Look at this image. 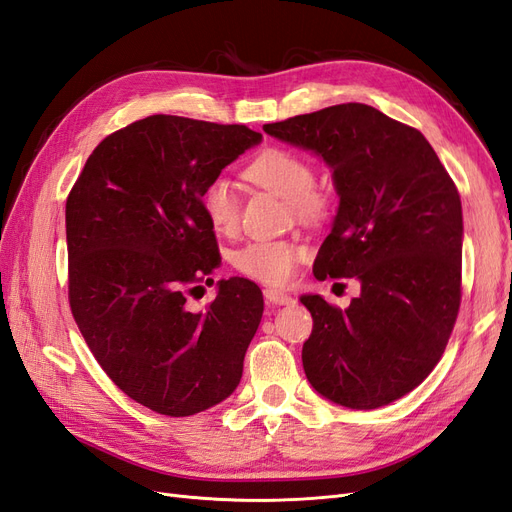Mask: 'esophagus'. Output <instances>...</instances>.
I'll use <instances>...</instances> for the list:
<instances>
[{"instance_id":"obj_1","label":"esophagus","mask_w":512,"mask_h":512,"mask_svg":"<svg viewBox=\"0 0 512 512\" xmlns=\"http://www.w3.org/2000/svg\"><path fill=\"white\" fill-rule=\"evenodd\" d=\"M265 299L269 303H273V305H290V303H294V299L290 297V294L277 290V288H267L265 290Z\"/></svg>"}]
</instances>
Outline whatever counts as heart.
I'll return each instance as SVG.
<instances>
[{
    "label": "heart",
    "mask_w": 512,
    "mask_h": 512,
    "mask_svg": "<svg viewBox=\"0 0 512 512\" xmlns=\"http://www.w3.org/2000/svg\"><path fill=\"white\" fill-rule=\"evenodd\" d=\"M245 177L286 198L299 220L316 222L327 213V198L314 190L316 170L312 162L290 149L271 147L258 153L245 168ZM203 211L215 232L230 235L239 228V196L222 177L207 185ZM305 252V245L297 241H252L241 247L232 262L252 280L277 286L290 280Z\"/></svg>",
    "instance_id": "b5f03b06"
}]
</instances>
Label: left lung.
I'll list each match as a JSON object with an SVG mask.
<instances>
[{"instance_id":"8db88e82","label":"left lung","mask_w":512,"mask_h":512,"mask_svg":"<svg viewBox=\"0 0 512 512\" xmlns=\"http://www.w3.org/2000/svg\"><path fill=\"white\" fill-rule=\"evenodd\" d=\"M316 153L339 196L314 275L354 277L346 309L303 294L314 318L303 344L309 384L333 404L374 410L408 395L438 365L461 301L463 215L427 138L348 102L262 126Z\"/></svg>"}]
</instances>
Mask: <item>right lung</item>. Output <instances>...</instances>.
I'll return each instance as SVG.
<instances>
[{"label":"right lung","instance_id":"right-lung-1","mask_svg":"<svg viewBox=\"0 0 512 512\" xmlns=\"http://www.w3.org/2000/svg\"><path fill=\"white\" fill-rule=\"evenodd\" d=\"M260 141L245 126L151 115L106 136L68 196L72 316L106 376L158 414L203 412L241 380L260 288L220 280L207 312L188 294L222 262L207 185Z\"/></svg>","mask_w":512,"mask_h":512}]
</instances>
